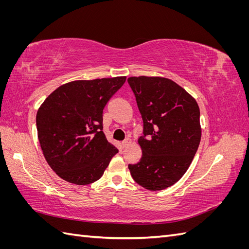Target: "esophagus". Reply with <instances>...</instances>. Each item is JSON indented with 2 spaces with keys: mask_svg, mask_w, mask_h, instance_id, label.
<instances>
[{
  "mask_svg": "<svg viewBox=\"0 0 249 249\" xmlns=\"http://www.w3.org/2000/svg\"><path fill=\"white\" fill-rule=\"evenodd\" d=\"M131 142H132V140H131L130 138H126V139H124V140L122 142V144H123L124 147H126V146H129V145L131 144Z\"/></svg>",
  "mask_w": 249,
  "mask_h": 249,
  "instance_id": "obj_1",
  "label": "esophagus"
}]
</instances>
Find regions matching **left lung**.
<instances>
[{
	"mask_svg": "<svg viewBox=\"0 0 249 249\" xmlns=\"http://www.w3.org/2000/svg\"><path fill=\"white\" fill-rule=\"evenodd\" d=\"M143 120L142 157L129 164L135 182L147 190L176 184L189 168L201 137L199 107L184 88L166 78L131 77Z\"/></svg>",
	"mask_w": 249,
	"mask_h": 249,
	"instance_id": "1",
	"label": "left lung"
}]
</instances>
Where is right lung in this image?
I'll use <instances>...</instances> for the list:
<instances>
[{
  "instance_id": "right-lung-1",
  "label": "right lung",
  "mask_w": 249,
  "mask_h": 249,
  "mask_svg": "<svg viewBox=\"0 0 249 249\" xmlns=\"http://www.w3.org/2000/svg\"><path fill=\"white\" fill-rule=\"evenodd\" d=\"M125 79L66 83L53 91L37 111V134L43 156L66 182H95L118 153L103 132V110Z\"/></svg>"
}]
</instances>
